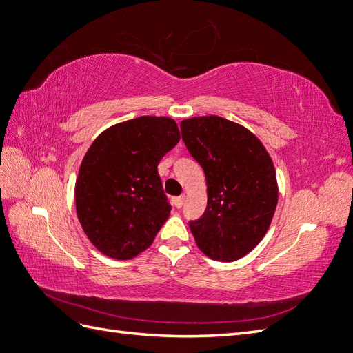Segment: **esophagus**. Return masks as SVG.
<instances>
[{
  "mask_svg": "<svg viewBox=\"0 0 353 353\" xmlns=\"http://www.w3.org/2000/svg\"><path fill=\"white\" fill-rule=\"evenodd\" d=\"M183 201H185V196H173V199H171V203H173V206L177 209L183 206Z\"/></svg>",
  "mask_w": 353,
  "mask_h": 353,
  "instance_id": "esophagus-1",
  "label": "esophagus"
}]
</instances>
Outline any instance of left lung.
<instances>
[{
	"label": "left lung",
	"mask_w": 353,
	"mask_h": 353,
	"mask_svg": "<svg viewBox=\"0 0 353 353\" xmlns=\"http://www.w3.org/2000/svg\"><path fill=\"white\" fill-rule=\"evenodd\" d=\"M182 138L200 163L208 206L190 227L212 260L234 261L263 239L278 203L274 162L251 130L218 116L182 120Z\"/></svg>",
	"instance_id": "1"
}]
</instances>
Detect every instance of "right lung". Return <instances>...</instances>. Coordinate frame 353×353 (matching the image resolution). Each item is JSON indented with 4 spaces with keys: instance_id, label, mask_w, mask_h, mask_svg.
Instances as JSON below:
<instances>
[{
    "instance_id": "obj_1",
    "label": "right lung",
    "mask_w": 353,
    "mask_h": 353,
    "mask_svg": "<svg viewBox=\"0 0 353 353\" xmlns=\"http://www.w3.org/2000/svg\"><path fill=\"white\" fill-rule=\"evenodd\" d=\"M179 139L173 119L143 116L105 129L90 145L75 183L77 214L105 256L137 257L168 219L158 165Z\"/></svg>"
}]
</instances>
